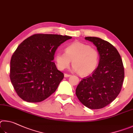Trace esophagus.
Returning <instances> with one entry per match:
<instances>
[{
	"mask_svg": "<svg viewBox=\"0 0 133 133\" xmlns=\"http://www.w3.org/2000/svg\"><path fill=\"white\" fill-rule=\"evenodd\" d=\"M71 75H69V74H64V76L65 78H68V77H69V76H71Z\"/></svg>",
	"mask_w": 133,
	"mask_h": 133,
	"instance_id": "1",
	"label": "esophagus"
}]
</instances>
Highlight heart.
<instances>
[{"mask_svg":"<svg viewBox=\"0 0 133 133\" xmlns=\"http://www.w3.org/2000/svg\"><path fill=\"white\" fill-rule=\"evenodd\" d=\"M65 53L57 52L54 59L60 71L68 68L72 61L74 69L81 76H88L96 70L99 62V53L96 48L79 41H74L65 48Z\"/></svg>","mask_w":133,"mask_h":133,"instance_id":"1","label":"heart"}]
</instances>
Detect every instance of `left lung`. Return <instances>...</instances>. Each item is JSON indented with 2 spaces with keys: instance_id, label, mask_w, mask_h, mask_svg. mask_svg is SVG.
I'll use <instances>...</instances> for the list:
<instances>
[{
  "instance_id": "left-lung-1",
  "label": "left lung",
  "mask_w": 133,
  "mask_h": 133,
  "mask_svg": "<svg viewBox=\"0 0 133 133\" xmlns=\"http://www.w3.org/2000/svg\"><path fill=\"white\" fill-rule=\"evenodd\" d=\"M85 38L96 46L100 60L95 72L79 83L76 95L87 108L102 109L111 103L120 94L124 78V66L119 53L112 44L98 37Z\"/></svg>"
}]
</instances>
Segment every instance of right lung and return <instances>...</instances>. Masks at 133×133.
Returning a JSON list of instances; mask_svg holds the SVG:
<instances>
[{"label": "right lung", "mask_w": 133, "mask_h": 133, "mask_svg": "<svg viewBox=\"0 0 133 133\" xmlns=\"http://www.w3.org/2000/svg\"><path fill=\"white\" fill-rule=\"evenodd\" d=\"M71 37L36 34L28 37L13 53L10 78L16 92L24 101H43L55 92L64 74L52 62L61 44Z\"/></svg>", "instance_id": "1"}]
</instances>
